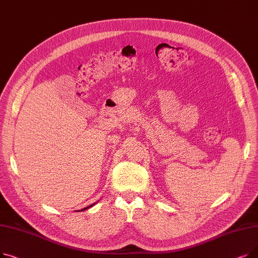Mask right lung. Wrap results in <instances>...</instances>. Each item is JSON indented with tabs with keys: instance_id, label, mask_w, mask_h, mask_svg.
I'll list each match as a JSON object with an SVG mask.
<instances>
[{
	"instance_id": "obj_1",
	"label": "right lung",
	"mask_w": 258,
	"mask_h": 258,
	"mask_svg": "<svg viewBox=\"0 0 258 258\" xmlns=\"http://www.w3.org/2000/svg\"><path fill=\"white\" fill-rule=\"evenodd\" d=\"M93 205H95V204H93ZM93 205H90V206H88V207H86V208H84V209H81V211H84V210H87L88 208H90V207H92ZM79 211V210H78Z\"/></svg>"
}]
</instances>
